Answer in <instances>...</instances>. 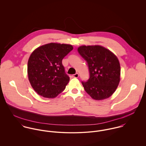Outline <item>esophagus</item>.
<instances>
[{
  "label": "esophagus",
  "mask_w": 146,
  "mask_h": 146,
  "mask_svg": "<svg viewBox=\"0 0 146 146\" xmlns=\"http://www.w3.org/2000/svg\"><path fill=\"white\" fill-rule=\"evenodd\" d=\"M79 74H78V73H76V74H74V75H72V77L75 78H78L79 77Z\"/></svg>",
  "instance_id": "34e87169"
}]
</instances>
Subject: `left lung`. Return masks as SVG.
Instances as JSON below:
<instances>
[{"instance_id": "8db88e82", "label": "left lung", "mask_w": 146, "mask_h": 146, "mask_svg": "<svg viewBox=\"0 0 146 146\" xmlns=\"http://www.w3.org/2000/svg\"><path fill=\"white\" fill-rule=\"evenodd\" d=\"M78 50L88 66L89 78L87 82H82L85 92L95 100L109 98L120 80V65L117 57L100 45H83Z\"/></svg>"}]
</instances>
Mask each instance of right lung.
<instances>
[{"instance_id": "right-lung-1", "label": "right lung", "mask_w": 146, "mask_h": 146, "mask_svg": "<svg viewBox=\"0 0 146 146\" xmlns=\"http://www.w3.org/2000/svg\"><path fill=\"white\" fill-rule=\"evenodd\" d=\"M72 49L70 44L51 42L38 47L31 53L27 63L28 78L39 95L53 98L64 90L70 78L62 61Z\"/></svg>"}]
</instances>
